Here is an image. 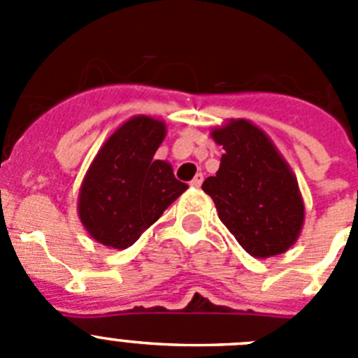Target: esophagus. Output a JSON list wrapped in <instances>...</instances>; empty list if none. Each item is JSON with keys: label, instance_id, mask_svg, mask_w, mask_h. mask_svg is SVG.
<instances>
[{"label": "esophagus", "instance_id": "esophagus-1", "mask_svg": "<svg viewBox=\"0 0 358 358\" xmlns=\"http://www.w3.org/2000/svg\"><path fill=\"white\" fill-rule=\"evenodd\" d=\"M202 181H204V176H202V173H197V176H195L194 179H192V182H189V185L195 186V188H199V186L202 185Z\"/></svg>", "mask_w": 358, "mask_h": 358}]
</instances>
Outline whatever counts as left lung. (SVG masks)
Segmentation results:
<instances>
[{
	"instance_id": "8db88e82",
	"label": "left lung",
	"mask_w": 358,
	"mask_h": 358,
	"mask_svg": "<svg viewBox=\"0 0 358 358\" xmlns=\"http://www.w3.org/2000/svg\"><path fill=\"white\" fill-rule=\"evenodd\" d=\"M226 152L217 176L202 189L218 218L256 258L281 255L299 236L305 206L297 181L264 131L248 120H231L211 132Z\"/></svg>"
}]
</instances>
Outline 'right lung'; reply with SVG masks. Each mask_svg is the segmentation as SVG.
<instances>
[{
	"label": "right lung",
	"mask_w": 358,
	"mask_h": 358,
	"mask_svg": "<svg viewBox=\"0 0 358 358\" xmlns=\"http://www.w3.org/2000/svg\"><path fill=\"white\" fill-rule=\"evenodd\" d=\"M164 132L159 120L136 116L96 154L78 195L80 220L96 242L127 249L188 188L154 159Z\"/></svg>",
	"instance_id": "add662e5"
}]
</instances>
